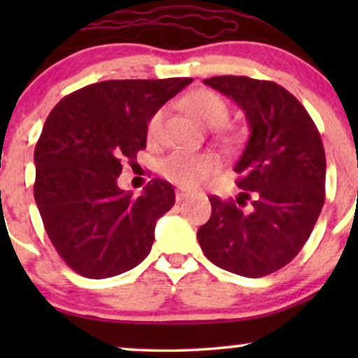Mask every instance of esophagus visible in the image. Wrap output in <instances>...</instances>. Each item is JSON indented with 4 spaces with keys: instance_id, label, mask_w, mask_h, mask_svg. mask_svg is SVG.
<instances>
[{
    "instance_id": "obj_1",
    "label": "esophagus",
    "mask_w": 358,
    "mask_h": 358,
    "mask_svg": "<svg viewBox=\"0 0 358 358\" xmlns=\"http://www.w3.org/2000/svg\"><path fill=\"white\" fill-rule=\"evenodd\" d=\"M194 192L190 189H184V187H179L178 190H176V200L178 202H180V200H184L185 197H189V195H192Z\"/></svg>"
}]
</instances>
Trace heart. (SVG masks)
<instances>
[{"label": "heart", "mask_w": 358, "mask_h": 358, "mask_svg": "<svg viewBox=\"0 0 358 358\" xmlns=\"http://www.w3.org/2000/svg\"><path fill=\"white\" fill-rule=\"evenodd\" d=\"M185 109L200 124L210 129L222 127L229 117V106L222 96L212 90H195L184 99ZM166 109H158L150 117L146 125V138L150 143H158L163 136V122ZM220 136L228 146H236L246 136L243 127L224 125L220 129ZM161 174L171 182L182 187H197L220 169V159L210 151L202 153H182L176 151L161 161Z\"/></svg>", "instance_id": "heart-1"}]
</instances>
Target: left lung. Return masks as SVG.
I'll return each mask as SVG.
<instances>
[{
    "label": "left lung",
    "instance_id": "left-lung-1",
    "mask_svg": "<svg viewBox=\"0 0 358 358\" xmlns=\"http://www.w3.org/2000/svg\"><path fill=\"white\" fill-rule=\"evenodd\" d=\"M205 85L246 114L251 135L234 166L236 200L212 195L197 239L215 266L264 277L287 266L310 238L326 197L321 135L301 102L273 81L213 76Z\"/></svg>",
    "mask_w": 358,
    "mask_h": 358
}]
</instances>
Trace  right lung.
<instances>
[{
  "instance_id": "obj_1",
  "label": "right lung",
  "mask_w": 358,
  "mask_h": 358,
  "mask_svg": "<svg viewBox=\"0 0 358 358\" xmlns=\"http://www.w3.org/2000/svg\"><path fill=\"white\" fill-rule=\"evenodd\" d=\"M190 83L101 81L48 114L34 151V197L53 248L80 275H119L150 254L155 224L176 202L173 185L153 179L134 197L117 178L122 163L146 148L150 117Z\"/></svg>"
}]
</instances>
